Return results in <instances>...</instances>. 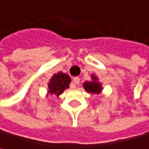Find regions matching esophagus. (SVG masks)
Returning <instances> with one entry per match:
<instances>
[{
	"mask_svg": "<svg viewBox=\"0 0 149 149\" xmlns=\"http://www.w3.org/2000/svg\"><path fill=\"white\" fill-rule=\"evenodd\" d=\"M73 83H74L75 86H78V84H80V78H78V77L73 78Z\"/></svg>",
	"mask_w": 149,
	"mask_h": 149,
	"instance_id": "34e87169",
	"label": "esophagus"
}]
</instances>
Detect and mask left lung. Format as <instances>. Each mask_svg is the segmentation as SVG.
I'll list each match as a JSON object with an SVG mask.
<instances>
[{
  "label": "left lung",
  "mask_w": 149,
  "mask_h": 149,
  "mask_svg": "<svg viewBox=\"0 0 149 149\" xmlns=\"http://www.w3.org/2000/svg\"><path fill=\"white\" fill-rule=\"evenodd\" d=\"M84 88L86 89L87 93H92L97 95L102 93V90H103L102 84L98 80V77L94 75V74H91V81L84 83Z\"/></svg>",
  "instance_id": "left-lung-1"
}]
</instances>
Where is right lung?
<instances>
[{"mask_svg": "<svg viewBox=\"0 0 149 149\" xmlns=\"http://www.w3.org/2000/svg\"><path fill=\"white\" fill-rule=\"evenodd\" d=\"M70 82L71 79L65 73L59 72L54 74L49 80L47 95H56L57 97H59L66 88L69 87Z\"/></svg>", "mask_w": 149, "mask_h": 149, "instance_id": "add662e5", "label": "right lung"}]
</instances>
